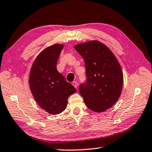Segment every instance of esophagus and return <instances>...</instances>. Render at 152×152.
I'll list each match as a JSON object with an SVG mask.
<instances>
[{
    "mask_svg": "<svg viewBox=\"0 0 152 152\" xmlns=\"http://www.w3.org/2000/svg\"><path fill=\"white\" fill-rule=\"evenodd\" d=\"M72 85H73V86L75 88H77H77H78V86H79V84L77 83V81H73V83H72Z\"/></svg>",
    "mask_w": 152,
    "mask_h": 152,
    "instance_id": "obj_1",
    "label": "esophagus"
}]
</instances>
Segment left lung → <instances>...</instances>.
Listing matches in <instances>:
<instances>
[{
    "label": "left lung",
    "mask_w": 152,
    "mask_h": 152,
    "mask_svg": "<svg viewBox=\"0 0 152 152\" xmlns=\"http://www.w3.org/2000/svg\"><path fill=\"white\" fill-rule=\"evenodd\" d=\"M74 48L85 60L86 80L79 92L86 107L103 112L117 102L122 92L123 73L113 52L98 41L75 45Z\"/></svg>",
    "instance_id": "left-lung-1"
}]
</instances>
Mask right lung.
Wrapping results in <instances>:
<instances>
[{"label":"right lung","instance_id":"obj_1","mask_svg":"<svg viewBox=\"0 0 152 152\" xmlns=\"http://www.w3.org/2000/svg\"><path fill=\"white\" fill-rule=\"evenodd\" d=\"M62 44L48 47L34 62L30 73L29 85L36 102L51 114H58L66 109L67 98L77 90L67 82L56 69Z\"/></svg>","mask_w":152,"mask_h":152}]
</instances>
